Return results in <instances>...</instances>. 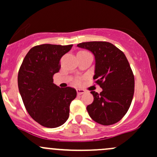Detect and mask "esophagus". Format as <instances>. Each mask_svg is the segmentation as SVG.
Listing matches in <instances>:
<instances>
[{
    "label": "esophagus",
    "mask_w": 157,
    "mask_h": 157,
    "mask_svg": "<svg viewBox=\"0 0 157 157\" xmlns=\"http://www.w3.org/2000/svg\"><path fill=\"white\" fill-rule=\"evenodd\" d=\"M77 92L78 95H81L85 93V90H83V89H77Z\"/></svg>",
    "instance_id": "1"
}]
</instances>
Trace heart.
Returning a JSON list of instances; mask_svg holds the SVG:
<instances>
[{
	"label": "heart",
	"mask_w": 157,
	"mask_h": 157,
	"mask_svg": "<svg viewBox=\"0 0 157 157\" xmlns=\"http://www.w3.org/2000/svg\"><path fill=\"white\" fill-rule=\"evenodd\" d=\"M81 79L80 78H76L75 80H74V83L77 84V85H80L81 84Z\"/></svg>",
	"instance_id": "heart-1"
}]
</instances>
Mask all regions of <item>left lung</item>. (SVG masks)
<instances>
[{
  "label": "left lung",
  "mask_w": 157,
  "mask_h": 157,
  "mask_svg": "<svg viewBox=\"0 0 157 157\" xmlns=\"http://www.w3.org/2000/svg\"><path fill=\"white\" fill-rule=\"evenodd\" d=\"M78 47L93 52L95 57V83L102 88L90 93L94 101L87 107L90 118L103 125L119 121L128 112L134 94L135 78L122 51L108 42H87Z\"/></svg>",
  "instance_id": "8db88e82"
}]
</instances>
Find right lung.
I'll list each match as a JSON object with an SVG mask.
<instances>
[{
  "mask_svg": "<svg viewBox=\"0 0 157 157\" xmlns=\"http://www.w3.org/2000/svg\"><path fill=\"white\" fill-rule=\"evenodd\" d=\"M73 45L42 44L32 47L23 59L17 84L28 113L46 128H56L66 122L70 105L77 97L74 88H62L53 83V75L60 70L61 57Z\"/></svg>",
  "mask_w": 157,
  "mask_h": 157,
  "instance_id": "add662e5",
  "label": "right lung"
}]
</instances>
